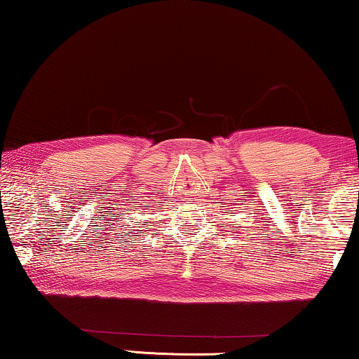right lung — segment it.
Returning <instances> with one entry per match:
<instances>
[{
  "label": "right lung",
  "instance_id": "obj_1",
  "mask_svg": "<svg viewBox=\"0 0 359 359\" xmlns=\"http://www.w3.org/2000/svg\"><path fill=\"white\" fill-rule=\"evenodd\" d=\"M137 224H139V222H135V225H137ZM142 227H145V224L142 225ZM132 232H134V230H129V233H132ZM137 232H140V233H142V232H144V230H137Z\"/></svg>",
  "mask_w": 359,
  "mask_h": 359
}]
</instances>
